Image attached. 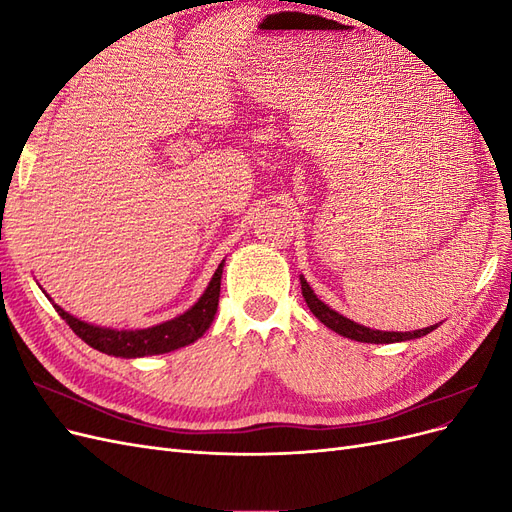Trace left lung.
<instances>
[{"mask_svg": "<svg viewBox=\"0 0 512 512\" xmlns=\"http://www.w3.org/2000/svg\"><path fill=\"white\" fill-rule=\"evenodd\" d=\"M301 292H303V299L307 303V307L312 309V314L322 322L327 324V327L339 335L356 339V342H365V344H393V342H406V339H414V337H423L427 333H431L433 329L438 327H427V329H418V331H408V333H391V331H374V329H367L359 322H352L350 318L337 314L335 309H331L329 305H324L314 290L309 288V284L301 277Z\"/></svg>", "mask_w": 512, "mask_h": 512, "instance_id": "left-lung-1", "label": "left lung"}]
</instances>
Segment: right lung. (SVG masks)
Masks as SVG:
<instances>
[{
  "label": "right lung",
  "instance_id": "obj_1",
  "mask_svg": "<svg viewBox=\"0 0 512 512\" xmlns=\"http://www.w3.org/2000/svg\"><path fill=\"white\" fill-rule=\"evenodd\" d=\"M222 267L224 265H220L218 271L213 273L205 294L188 309V312L173 318V320H168V322L156 324V327H149V329H138V331L102 329V327H94V324H87L79 318L70 316L59 305H53V307L57 309V314L68 322V327L76 335H79L87 346L96 348L104 354L123 356V359L164 354V352L194 344L196 339L203 337L205 331L211 327L213 316H215V312H218Z\"/></svg>",
  "mask_w": 512,
  "mask_h": 512
}]
</instances>
